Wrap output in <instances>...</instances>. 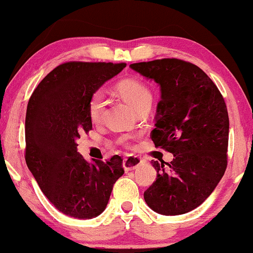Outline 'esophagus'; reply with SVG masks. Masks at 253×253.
<instances>
[{
    "label": "esophagus",
    "instance_id": "obj_1",
    "mask_svg": "<svg viewBox=\"0 0 253 253\" xmlns=\"http://www.w3.org/2000/svg\"><path fill=\"white\" fill-rule=\"evenodd\" d=\"M142 162V159L139 158V156L136 155H129L127 156V158L124 159V162H123V166H124V169L126 171H130V170H134L137 166Z\"/></svg>",
    "mask_w": 253,
    "mask_h": 253
}]
</instances>
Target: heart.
<instances>
[{"label":"heart","instance_id":"heart-1","mask_svg":"<svg viewBox=\"0 0 253 253\" xmlns=\"http://www.w3.org/2000/svg\"><path fill=\"white\" fill-rule=\"evenodd\" d=\"M117 92L127 103L139 111L143 106H150L152 92L143 83L135 79H126L117 85ZM105 110V99L103 92L97 91L88 100V114L94 124H99L103 119ZM128 137H121L120 141L126 143Z\"/></svg>","mask_w":253,"mask_h":253}]
</instances>
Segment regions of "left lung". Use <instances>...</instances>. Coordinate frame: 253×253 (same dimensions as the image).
I'll use <instances>...</instances> for the list:
<instances>
[{
  "label": "left lung",
  "instance_id": "obj_1",
  "mask_svg": "<svg viewBox=\"0 0 253 253\" xmlns=\"http://www.w3.org/2000/svg\"><path fill=\"white\" fill-rule=\"evenodd\" d=\"M161 88L155 128L156 147L174 154L171 162L152 161L158 171L143 194L162 215H182L201 206L228 166L229 116L224 98L203 70L177 58L130 64Z\"/></svg>",
  "mask_w": 253,
  "mask_h": 253
}]
</instances>
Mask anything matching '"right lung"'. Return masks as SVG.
<instances>
[{"label":"right lung","mask_w":253,"mask_h":253,"mask_svg":"<svg viewBox=\"0 0 253 253\" xmlns=\"http://www.w3.org/2000/svg\"><path fill=\"white\" fill-rule=\"evenodd\" d=\"M124 68L125 63H63L44 77L29 99L25 162L47 200L68 216L100 215L125 172L120 156L88 164L77 153L76 142L92 129L91 95Z\"/></svg>","instance_id":"obj_1"}]
</instances>
